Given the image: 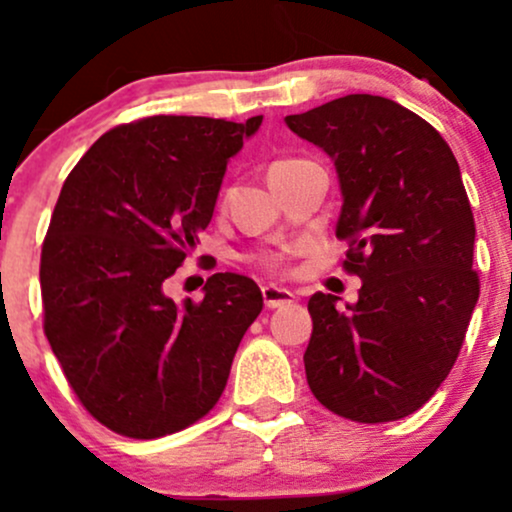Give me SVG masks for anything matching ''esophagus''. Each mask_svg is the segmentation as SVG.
Returning a JSON list of instances; mask_svg holds the SVG:
<instances>
[{"label":"esophagus","instance_id":"obj_1","mask_svg":"<svg viewBox=\"0 0 512 512\" xmlns=\"http://www.w3.org/2000/svg\"><path fill=\"white\" fill-rule=\"evenodd\" d=\"M262 298H264V305L267 308H281V305H289L293 303V293L286 291V289H279V286H262Z\"/></svg>","mask_w":512,"mask_h":512}]
</instances>
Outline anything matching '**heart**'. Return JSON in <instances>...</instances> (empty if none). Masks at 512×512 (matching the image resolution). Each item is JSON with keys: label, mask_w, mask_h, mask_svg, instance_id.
<instances>
[{"label": "heart", "mask_w": 512, "mask_h": 512, "mask_svg": "<svg viewBox=\"0 0 512 512\" xmlns=\"http://www.w3.org/2000/svg\"><path fill=\"white\" fill-rule=\"evenodd\" d=\"M284 163H291V161H276V163H272L269 173H272V170H276L279 166H284ZM255 260H257V264H262V267H267V269H279L281 267V255H276V252H262V255H257Z\"/></svg>", "instance_id": "b5f03b06"}]
</instances>
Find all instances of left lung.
Wrapping results in <instances>:
<instances>
[{"label":"left lung","instance_id":"obj_1","mask_svg":"<svg viewBox=\"0 0 512 512\" xmlns=\"http://www.w3.org/2000/svg\"><path fill=\"white\" fill-rule=\"evenodd\" d=\"M286 125L337 166L342 267L363 281L346 313L332 293L308 301L305 378L344 419H404L448 378L479 301L477 231L457 158L424 117L370 93L289 115Z\"/></svg>","mask_w":512,"mask_h":512}]
</instances>
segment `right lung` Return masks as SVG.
Returning <instances> with one entry per match:
<instances>
[{
    "instance_id": "right-lung-1",
    "label": "right lung",
    "mask_w": 512,
    "mask_h": 512,
    "mask_svg": "<svg viewBox=\"0 0 512 512\" xmlns=\"http://www.w3.org/2000/svg\"><path fill=\"white\" fill-rule=\"evenodd\" d=\"M214 117L151 115L105 132L64 180L40 252L43 330L98 424L151 440L219 402L262 313L248 276L211 274L199 303L163 284L209 226L228 158L257 132Z\"/></svg>"
}]
</instances>
